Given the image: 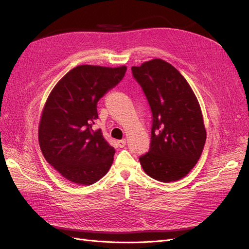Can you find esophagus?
Masks as SVG:
<instances>
[{"label": "esophagus", "instance_id": "1", "mask_svg": "<svg viewBox=\"0 0 249 249\" xmlns=\"http://www.w3.org/2000/svg\"><path fill=\"white\" fill-rule=\"evenodd\" d=\"M125 143H126L125 139L118 140V141H117V145H118V147H124V146H125Z\"/></svg>", "mask_w": 249, "mask_h": 249}]
</instances>
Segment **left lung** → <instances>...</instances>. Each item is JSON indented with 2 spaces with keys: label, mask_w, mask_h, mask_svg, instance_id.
<instances>
[{
  "label": "left lung",
  "mask_w": 249,
  "mask_h": 249,
  "mask_svg": "<svg viewBox=\"0 0 249 249\" xmlns=\"http://www.w3.org/2000/svg\"><path fill=\"white\" fill-rule=\"evenodd\" d=\"M134 79L153 114L149 150L139 161L146 175L164 183L187 176L207 138L198 101L180 72L162 59L133 66Z\"/></svg>",
  "instance_id": "8db88e82"
}]
</instances>
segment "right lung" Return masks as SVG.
<instances>
[{"label": "right lung", "instance_id": "add662e5", "mask_svg": "<svg viewBox=\"0 0 249 249\" xmlns=\"http://www.w3.org/2000/svg\"><path fill=\"white\" fill-rule=\"evenodd\" d=\"M126 66L79 65L67 72L50 93L38 129L46 160L63 178L79 185L101 179L113 163L115 149L101 130L97 102L123 80Z\"/></svg>", "mask_w": 249, "mask_h": 249}]
</instances>
